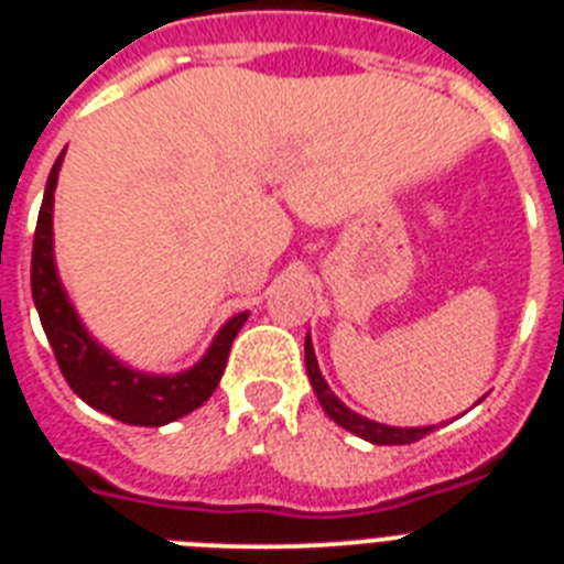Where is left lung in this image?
<instances>
[{"label": "left lung", "mask_w": 564, "mask_h": 564, "mask_svg": "<svg viewBox=\"0 0 564 564\" xmlns=\"http://www.w3.org/2000/svg\"><path fill=\"white\" fill-rule=\"evenodd\" d=\"M305 364H307V378H311L313 390H316V398H318V403H322V410H325L327 415L338 423V426H344L347 432H352V435L376 443V446H403V443L421 441V437H426L432 430H435V426H410V430H406V426H387V423L367 421V417H361L358 412H352L350 406H344V403L333 395V390L327 387V381L322 378V372H318L316 352H313L311 336L305 338Z\"/></svg>", "instance_id": "1"}]
</instances>
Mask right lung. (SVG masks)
Here are the masks:
<instances>
[{"label": "right lung", "mask_w": 564, "mask_h": 564, "mask_svg": "<svg viewBox=\"0 0 564 564\" xmlns=\"http://www.w3.org/2000/svg\"><path fill=\"white\" fill-rule=\"evenodd\" d=\"M64 152L50 169L44 200L39 208L36 237H33V262H30V288L47 341L56 352L58 370L67 378L69 390L93 410L132 426H163L188 415L212 398L226 370L228 352L237 333L246 325L248 313H237L220 327L206 356L192 370L177 376H147L129 370L127 364L109 356L96 338L84 330L82 318L69 305L53 259V192Z\"/></svg>", "instance_id": "right-lung-1"}]
</instances>
